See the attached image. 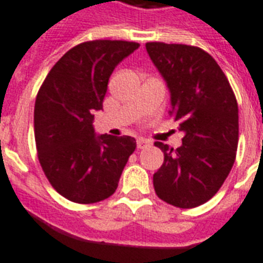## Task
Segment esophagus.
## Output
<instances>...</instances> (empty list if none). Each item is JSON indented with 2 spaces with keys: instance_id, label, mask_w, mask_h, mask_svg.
<instances>
[{
  "instance_id": "1",
  "label": "esophagus",
  "mask_w": 263,
  "mask_h": 263,
  "mask_svg": "<svg viewBox=\"0 0 263 263\" xmlns=\"http://www.w3.org/2000/svg\"><path fill=\"white\" fill-rule=\"evenodd\" d=\"M136 144H138V148H140V150H143V148H147V147L151 146V143L148 142V140H146V139H138V142H136Z\"/></svg>"
}]
</instances>
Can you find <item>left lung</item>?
<instances>
[{
	"mask_svg": "<svg viewBox=\"0 0 263 263\" xmlns=\"http://www.w3.org/2000/svg\"><path fill=\"white\" fill-rule=\"evenodd\" d=\"M170 90V116L183 132L178 148L161 142L163 165L153 177L161 200L194 208L217 193L235 162L238 102L227 77L208 52L186 44L146 43Z\"/></svg>",
	"mask_w": 263,
	"mask_h": 263,
	"instance_id": "obj_1",
	"label": "left lung"
}]
</instances>
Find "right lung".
Here are the masks:
<instances>
[{
  "label": "right lung",
  "mask_w": 263,
  "mask_h": 263,
  "mask_svg": "<svg viewBox=\"0 0 263 263\" xmlns=\"http://www.w3.org/2000/svg\"><path fill=\"white\" fill-rule=\"evenodd\" d=\"M139 48L125 40H91L72 47L50 70L36 96L35 140L40 166L55 191L78 204L115 193L128 158L131 136L96 135L115 67Z\"/></svg>",
  "instance_id": "right-lung-1"
}]
</instances>
